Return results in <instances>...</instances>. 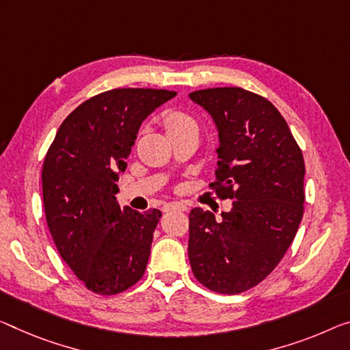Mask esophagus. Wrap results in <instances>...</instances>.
<instances>
[{"label":"esophagus","instance_id":"obj_1","mask_svg":"<svg viewBox=\"0 0 350 350\" xmlns=\"http://www.w3.org/2000/svg\"><path fill=\"white\" fill-rule=\"evenodd\" d=\"M174 209H176V211H186V206L183 205V203H180V202H169V203H165V205L163 206V211L164 213L174 211Z\"/></svg>","mask_w":350,"mask_h":350}]
</instances>
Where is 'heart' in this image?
Returning <instances> with one entry per match:
<instances>
[{
  "label": "heart",
  "mask_w": 350,
  "mask_h": 350,
  "mask_svg": "<svg viewBox=\"0 0 350 350\" xmlns=\"http://www.w3.org/2000/svg\"><path fill=\"white\" fill-rule=\"evenodd\" d=\"M165 128H167L169 133H175V131H180L183 128L186 126H191V125H196V122L191 116L185 114V112H180V111H172L169 112L167 116H165Z\"/></svg>",
  "instance_id": "b5f03b06"
}]
</instances>
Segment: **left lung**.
I'll return each instance as SVG.
<instances>
[{
  "label": "left lung",
  "instance_id": "obj_1",
  "mask_svg": "<svg viewBox=\"0 0 350 350\" xmlns=\"http://www.w3.org/2000/svg\"><path fill=\"white\" fill-rule=\"evenodd\" d=\"M219 134L216 181L220 198H233L220 219L193 208L189 261L203 286L239 294L265 280L291 245L304 216L302 152L286 120L262 96L241 88L189 94Z\"/></svg>",
  "mask_w": 350,
  "mask_h": 350
}]
</instances>
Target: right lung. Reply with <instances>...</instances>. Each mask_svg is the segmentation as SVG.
<instances>
[{"instance_id":"add662e5","label":"right lung","mask_w":350,"mask_h":350,"mask_svg":"<svg viewBox=\"0 0 350 350\" xmlns=\"http://www.w3.org/2000/svg\"><path fill=\"white\" fill-rule=\"evenodd\" d=\"M175 95L164 89L95 95L62 122L45 157L48 228L62 260L96 294L125 291L147 267L161 211L120 208L117 181L142 122Z\"/></svg>"}]
</instances>
